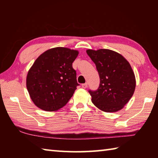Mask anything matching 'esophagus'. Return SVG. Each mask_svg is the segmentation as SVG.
Returning <instances> with one entry per match:
<instances>
[{"instance_id":"34e87169","label":"esophagus","mask_w":158,"mask_h":158,"mask_svg":"<svg viewBox=\"0 0 158 158\" xmlns=\"http://www.w3.org/2000/svg\"><path fill=\"white\" fill-rule=\"evenodd\" d=\"M81 87L83 89H85L87 88V87H88V83H83V84L81 85Z\"/></svg>"}]
</instances>
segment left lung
<instances>
[{
  "label": "left lung",
  "mask_w": 158,
  "mask_h": 158,
  "mask_svg": "<svg viewBox=\"0 0 158 158\" xmlns=\"http://www.w3.org/2000/svg\"><path fill=\"white\" fill-rule=\"evenodd\" d=\"M86 52L96 64L100 81L98 89L89 91L92 102L104 112L119 111L129 102L136 88L135 75L130 63L110 49H88Z\"/></svg>",
  "instance_id": "left-lung-1"
}]
</instances>
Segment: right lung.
<instances>
[{
	"label": "right lung",
	"mask_w": 158,
	"mask_h": 158,
	"mask_svg": "<svg viewBox=\"0 0 158 158\" xmlns=\"http://www.w3.org/2000/svg\"><path fill=\"white\" fill-rule=\"evenodd\" d=\"M77 50L58 47L40 55L29 69L26 88L35 105L45 111L64 106L79 85L73 62Z\"/></svg>",
	"instance_id": "obj_1"
}]
</instances>
